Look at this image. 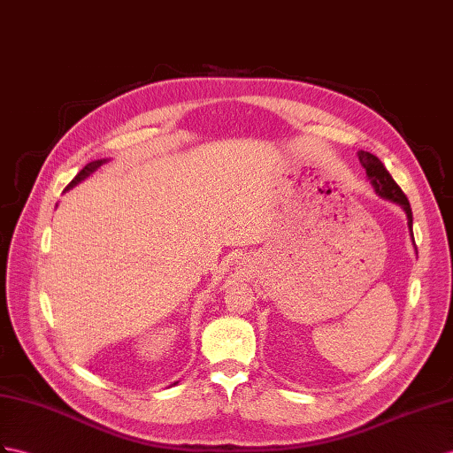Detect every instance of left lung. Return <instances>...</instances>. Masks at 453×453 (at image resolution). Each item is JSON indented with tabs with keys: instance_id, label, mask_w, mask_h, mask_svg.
Here are the masks:
<instances>
[{
	"instance_id": "obj_1",
	"label": "left lung",
	"mask_w": 453,
	"mask_h": 453,
	"mask_svg": "<svg viewBox=\"0 0 453 453\" xmlns=\"http://www.w3.org/2000/svg\"><path fill=\"white\" fill-rule=\"evenodd\" d=\"M359 165L365 168L367 178L373 183V188L377 191V195L385 196V199L392 201V203H398L403 211L405 216H408V227L411 231V237H413V214H411V206L408 196L400 189V185L392 180V176L388 173V170L385 168V165L375 157L367 153V150H359Z\"/></svg>"
}]
</instances>
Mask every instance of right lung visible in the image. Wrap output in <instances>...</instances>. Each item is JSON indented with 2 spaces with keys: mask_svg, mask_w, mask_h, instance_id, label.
<instances>
[{
  "mask_svg": "<svg viewBox=\"0 0 453 453\" xmlns=\"http://www.w3.org/2000/svg\"><path fill=\"white\" fill-rule=\"evenodd\" d=\"M103 165V160H96V162H89V165L88 166H84L82 170H80L78 173H76V176H74V180L71 181V183H68V188H73V185H76L78 181H82L86 176H89V173L91 172H94L96 168H99Z\"/></svg>",
  "mask_w": 453,
  "mask_h": 453,
  "instance_id": "right-lung-1",
  "label": "right lung"
}]
</instances>
